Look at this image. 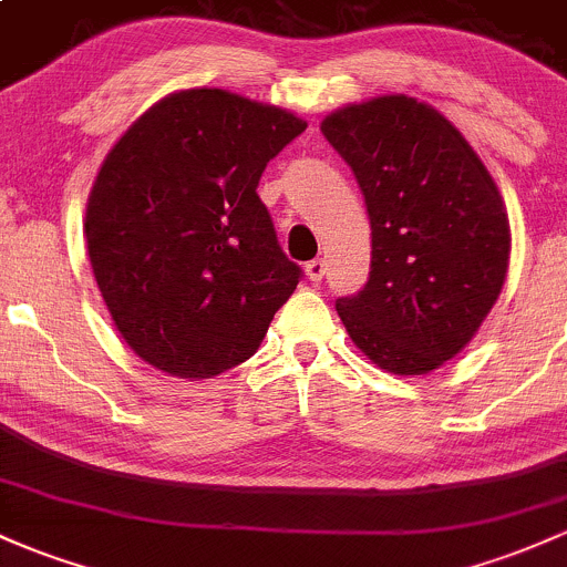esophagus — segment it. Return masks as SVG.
Instances as JSON below:
<instances>
[{
    "label": "esophagus",
    "mask_w": 567,
    "mask_h": 567,
    "mask_svg": "<svg viewBox=\"0 0 567 567\" xmlns=\"http://www.w3.org/2000/svg\"><path fill=\"white\" fill-rule=\"evenodd\" d=\"M324 272H327V261L324 259H310L306 265V276L313 284H319L321 278H324Z\"/></svg>",
    "instance_id": "34e87169"
}]
</instances>
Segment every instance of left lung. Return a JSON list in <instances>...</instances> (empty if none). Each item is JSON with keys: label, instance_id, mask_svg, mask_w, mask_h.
Segmentation results:
<instances>
[{"label": "left lung", "instance_id": "1", "mask_svg": "<svg viewBox=\"0 0 567 567\" xmlns=\"http://www.w3.org/2000/svg\"><path fill=\"white\" fill-rule=\"evenodd\" d=\"M321 132L362 188L370 278L334 302L375 368L424 375L460 354L501 297L511 227L495 178L427 102L383 94L338 107Z\"/></svg>", "mask_w": 567, "mask_h": 567}]
</instances>
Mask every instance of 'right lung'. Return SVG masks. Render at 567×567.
Segmentation results:
<instances>
[{"label": "right lung", "instance_id": "1", "mask_svg": "<svg viewBox=\"0 0 567 567\" xmlns=\"http://www.w3.org/2000/svg\"><path fill=\"white\" fill-rule=\"evenodd\" d=\"M306 121L224 89L167 94L91 186L86 248L115 330L151 368L213 379L257 354L300 281L257 186Z\"/></svg>", "mask_w": 567, "mask_h": 567}]
</instances>
